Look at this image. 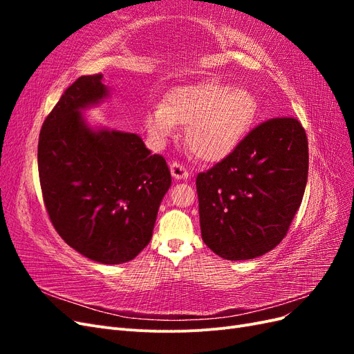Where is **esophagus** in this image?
<instances>
[{"label": "esophagus", "mask_w": 354, "mask_h": 354, "mask_svg": "<svg viewBox=\"0 0 354 354\" xmlns=\"http://www.w3.org/2000/svg\"><path fill=\"white\" fill-rule=\"evenodd\" d=\"M169 169H171V174L176 180H185L189 177V171L185 168L183 164L177 162V160H173V162L169 164Z\"/></svg>", "instance_id": "esophagus-1"}]
</instances>
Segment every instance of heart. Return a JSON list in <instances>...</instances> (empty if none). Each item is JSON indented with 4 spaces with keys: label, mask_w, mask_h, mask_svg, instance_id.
I'll use <instances>...</instances> for the list:
<instances>
[{
    "label": "heart",
    "mask_w": 354,
    "mask_h": 354,
    "mask_svg": "<svg viewBox=\"0 0 354 354\" xmlns=\"http://www.w3.org/2000/svg\"><path fill=\"white\" fill-rule=\"evenodd\" d=\"M257 116L255 95L227 82L205 81L174 88L164 104L146 113V127L162 142L176 125L186 127V143L196 158L216 162L226 158L250 131Z\"/></svg>",
    "instance_id": "heart-1"
}]
</instances>
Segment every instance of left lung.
Masks as SVG:
<instances>
[{"mask_svg": "<svg viewBox=\"0 0 354 354\" xmlns=\"http://www.w3.org/2000/svg\"><path fill=\"white\" fill-rule=\"evenodd\" d=\"M308 145L291 116L257 125L196 177L202 239L226 260H251L286 236L304 196Z\"/></svg>", "mask_w": 354, "mask_h": 354, "instance_id": "obj_1", "label": "left lung"}]
</instances>
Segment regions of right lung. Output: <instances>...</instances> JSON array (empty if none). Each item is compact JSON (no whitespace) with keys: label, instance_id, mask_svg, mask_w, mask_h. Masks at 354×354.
<instances>
[{"label":"right lung","instance_id":"add662e5","mask_svg":"<svg viewBox=\"0 0 354 354\" xmlns=\"http://www.w3.org/2000/svg\"><path fill=\"white\" fill-rule=\"evenodd\" d=\"M102 73L75 81L42 124L38 173L42 199L60 238L103 264L133 260L152 238L171 186L164 156L137 134L99 130L81 109L108 95Z\"/></svg>","mask_w":354,"mask_h":354}]
</instances>
